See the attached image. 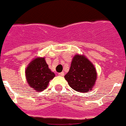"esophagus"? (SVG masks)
I'll return each mask as SVG.
<instances>
[{
	"label": "esophagus",
	"mask_w": 126,
	"mask_h": 126,
	"mask_svg": "<svg viewBox=\"0 0 126 126\" xmlns=\"http://www.w3.org/2000/svg\"><path fill=\"white\" fill-rule=\"evenodd\" d=\"M58 75L60 76H64V72H60V73H58Z\"/></svg>",
	"instance_id": "34e87169"
}]
</instances>
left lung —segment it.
<instances>
[{
    "label": "left lung",
    "mask_w": 126,
    "mask_h": 126,
    "mask_svg": "<svg viewBox=\"0 0 126 126\" xmlns=\"http://www.w3.org/2000/svg\"><path fill=\"white\" fill-rule=\"evenodd\" d=\"M65 78L70 86L78 92H88L94 86L97 72L94 65L84 56L76 55Z\"/></svg>",
    "instance_id": "obj_1"
}]
</instances>
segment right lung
I'll use <instances>...</instances> for the list:
<instances>
[{
	"instance_id": "add662e5",
	"label": "right lung",
	"mask_w": 126,
	"mask_h": 126,
	"mask_svg": "<svg viewBox=\"0 0 126 126\" xmlns=\"http://www.w3.org/2000/svg\"><path fill=\"white\" fill-rule=\"evenodd\" d=\"M28 84L36 91H43L55 74L48 68L44 58H37L31 61L25 70Z\"/></svg>"
}]
</instances>
